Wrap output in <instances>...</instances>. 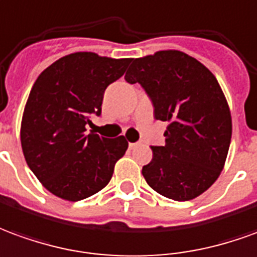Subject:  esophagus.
Here are the masks:
<instances>
[{
	"label": "esophagus",
	"instance_id": "esophagus-1",
	"mask_svg": "<svg viewBox=\"0 0 257 257\" xmlns=\"http://www.w3.org/2000/svg\"><path fill=\"white\" fill-rule=\"evenodd\" d=\"M140 145H141V144H140V143H130V144H128V147H130V148H132V149L137 148V147H140Z\"/></svg>",
	"mask_w": 257,
	"mask_h": 257
}]
</instances>
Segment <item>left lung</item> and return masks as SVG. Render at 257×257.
Returning a JSON list of instances; mask_svg holds the SVG:
<instances>
[{
  "label": "left lung",
  "instance_id": "left-lung-1",
  "mask_svg": "<svg viewBox=\"0 0 257 257\" xmlns=\"http://www.w3.org/2000/svg\"><path fill=\"white\" fill-rule=\"evenodd\" d=\"M124 79L141 84L155 119L169 121L166 144L151 147L144 178L173 201L199 196L220 176L231 143L230 108L219 81L195 58L173 50L132 59Z\"/></svg>",
  "mask_w": 257,
  "mask_h": 257
}]
</instances>
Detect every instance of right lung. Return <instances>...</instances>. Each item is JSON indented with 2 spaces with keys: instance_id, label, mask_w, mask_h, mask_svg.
<instances>
[{
  "instance_id": "1",
  "label": "right lung",
  "mask_w": 257,
  "mask_h": 257,
  "mask_svg": "<svg viewBox=\"0 0 257 257\" xmlns=\"http://www.w3.org/2000/svg\"><path fill=\"white\" fill-rule=\"evenodd\" d=\"M128 63L130 58L74 52L36 80L22 117L21 143L30 170L51 194L81 201L110 181L128 143L123 136L85 134V127L92 124V114H101L103 92Z\"/></svg>"
}]
</instances>
